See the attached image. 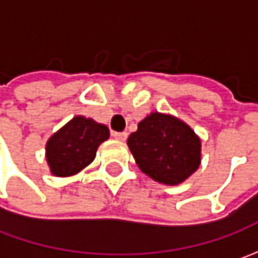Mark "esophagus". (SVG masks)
Returning a JSON list of instances; mask_svg holds the SVG:
<instances>
[{
  "label": "esophagus",
  "instance_id": "1",
  "mask_svg": "<svg viewBox=\"0 0 258 258\" xmlns=\"http://www.w3.org/2000/svg\"><path fill=\"white\" fill-rule=\"evenodd\" d=\"M112 136H113L114 139H117V141H126V138H127V132H113L112 134Z\"/></svg>",
  "mask_w": 258,
  "mask_h": 258
}]
</instances>
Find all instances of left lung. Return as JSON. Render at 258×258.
<instances>
[{
    "label": "left lung",
    "mask_w": 258,
    "mask_h": 258,
    "mask_svg": "<svg viewBox=\"0 0 258 258\" xmlns=\"http://www.w3.org/2000/svg\"><path fill=\"white\" fill-rule=\"evenodd\" d=\"M141 171L166 185H178L201 162V142L192 129L172 116L151 113L127 138Z\"/></svg>",
    "instance_id": "left-lung-1"
}]
</instances>
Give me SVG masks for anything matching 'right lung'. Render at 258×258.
I'll list each match as a JSON object with an SVG mask.
<instances>
[{
	"mask_svg": "<svg viewBox=\"0 0 258 258\" xmlns=\"http://www.w3.org/2000/svg\"><path fill=\"white\" fill-rule=\"evenodd\" d=\"M109 138V129L92 119L76 116L47 142L45 155L55 176L82 171L96 156L99 145Z\"/></svg>",
	"mask_w": 258,
	"mask_h": 258,
	"instance_id": "right-lung-1",
	"label": "right lung"
}]
</instances>
